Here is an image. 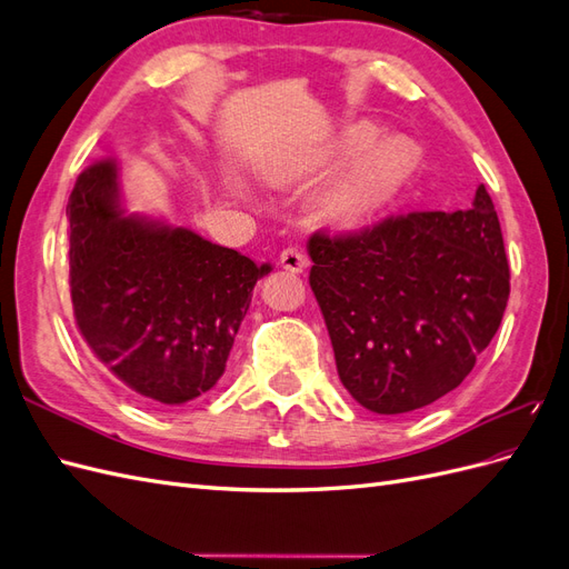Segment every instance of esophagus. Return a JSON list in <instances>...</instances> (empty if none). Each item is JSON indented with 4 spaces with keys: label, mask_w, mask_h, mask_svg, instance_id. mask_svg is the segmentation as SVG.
<instances>
[{
    "label": "esophagus",
    "mask_w": 569,
    "mask_h": 569,
    "mask_svg": "<svg viewBox=\"0 0 569 569\" xmlns=\"http://www.w3.org/2000/svg\"><path fill=\"white\" fill-rule=\"evenodd\" d=\"M280 263H282L284 270L303 272V268L308 266V258H306V253H303L299 247H287V249L280 253Z\"/></svg>",
    "instance_id": "1"
}]
</instances>
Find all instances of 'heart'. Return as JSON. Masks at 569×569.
<instances>
[{
  "label": "heart",
  "mask_w": 569,
  "mask_h": 569,
  "mask_svg": "<svg viewBox=\"0 0 569 569\" xmlns=\"http://www.w3.org/2000/svg\"><path fill=\"white\" fill-rule=\"evenodd\" d=\"M372 140L370 130H358L351 140V149L363 147ZM403 176V159L391 142H380L366 149L343 170L330 192V206L339 216H358L382 203L396 182Z\"/></svg>",
  "instance_id": "heart-1"
}]
</instances>
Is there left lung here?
Here are the masks:
<instances>
[{
  "label": "left lung",
  "mask_w": 569,
  "mask_h": 569,
  "mask_svg": "<svg viewBox=\"0 0 569 569\" xmlns=\"http://www.w3.org/2000/svg\"><path fill=\"white\" fill-rule=\"evenodd\" d=\"M311 282L337 372L380 416L453 391L506 313L510 270L485 184L468 211H410L353 232H313Z\"/></svg>",
  "instance_id": "8db88e82"
}]
</instances>
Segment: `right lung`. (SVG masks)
<instances>
[{"label": "right lung", "instance_id": "add662e5", "mask_svg": "<svg viewBox=\"0 0 569 569\" xmlns=\"http://www.w3.org/2000/svg\"><path fill=\"white\" fill-rule=\"evenodd\" d=\"M116 163L82 170L66 206L73 318L92 356L161 408L211 391L226 372L256 282L234 249L184 228L120 216Z\"/></svg>", "mask_w": 569, "mask_h": 569}]
</instances>
